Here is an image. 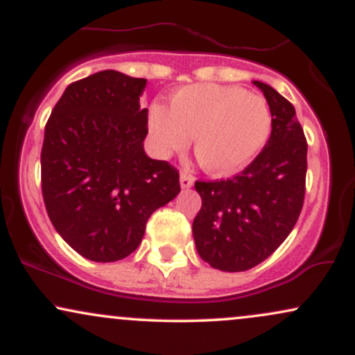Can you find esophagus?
<instances>
[{
  "mask_svg": "<svg viewBox=\"0 0 355 355\" xmlns=\"http://www.w3.org/2000/svg\"><path fill=\"white\" fill-rule=\"evenodd\" d=\"M195 178L191 177L189 172H180V185L182 189H190L191 185H193Z\"/></svg>",
  "mask_w": 355,
  "mask_h": 355,
  "instance_id": "1",
  "label": "esophagus"
}]
</instances>
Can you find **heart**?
Returning a JSON list of instances; mask_svg holds the SVG:
<instances>
[{
  "label": "heart",
  "instance_id": "1",
  "mask_svg": "<svg viewBox=\"0 0 355 355\" xmlns=\"http://www.w3.org/2000/svg\"><path fill=\"white\" fill-rule=\"evenodd\" d=\"M148 128L162 157L183 152L193 135V152L207 172L230 175L254 160L266 145L272 115L262 95L234 85H190L170 96L168 108L152 105Z\"/></svg>",
  "mask_w": 355,
  "mask_h": 355
}]
</instances>
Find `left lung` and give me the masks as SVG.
Listing matches in <instances>:
<instances>
[{
  "instance_id": "obj_1",
  "label": "left lung",
  "mask_w": 355,
  "mask_h": 355,
  "mask_svg": "<svg viewBox=\"0 0 355 355\" xmlns=\"http://www.w3.org/2000/svg\"><path fill=\"white\" fill-rule=\"evenodd\" d=\"M254 83L272 113L267 145L235 177L195 182L202 197L191 225L195 245L223 272L248 270L274 254L304 207L307 140L294 105L262 81Z\"/></svg>"
}]
</instances>
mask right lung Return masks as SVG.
I'll return each mask as SVG.
<instances>
[{
  "instance_id": "1",
  "label": "right lung",
  "mask_w": 355,
  "mask_h": 355,
  "mask_svg": "<svg viewBox=\"0 0 355 355\" xmlns=\"http://www.w3.org/2000/svg\"><path fill=\"white\" fill-rule=\"evenodd\" d=\"M145 78L115 70L73 81L53 108L42 148V191L53 227L93 262L140 245L155 210L180 191V175L146 157Z\"/></svg>"
}]
</instances>
